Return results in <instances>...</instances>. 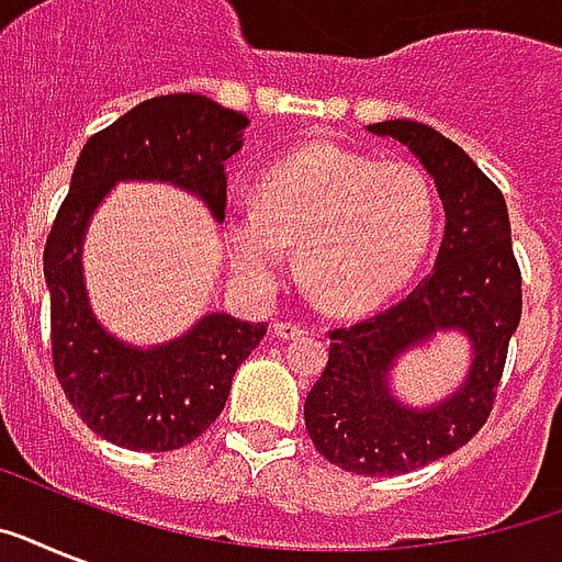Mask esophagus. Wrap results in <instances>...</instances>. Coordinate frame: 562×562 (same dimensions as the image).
Masks as SVG:
<instances>
[{"label":"esophagus","instance_id":"esophagus-1","mask_svg":"<svg viewBox=\"0 0 562 562\" xmlns=\"http://www.w3.org/2000/svg\"><path fill=\"white\" fill-rule=\"evenodd\" d=\"M273 335H277L280 341H294V338H303L306 329L300 324H294V321H277V324H273Z\"/></svg>","mask_w":562,"mask_h":562}]
</instances>
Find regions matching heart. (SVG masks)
<instances>
[{"instance_id": "heart-1", "label": "heart", "mask_w": 562, "mask_h": 562, "mask_svg": "<svg viewBox=\"0 0 562 562\" xmlns=\"http://www.w3.org/2000/svg\"><path fill=\"white\" fill-rule=\"evenodd\" d=\"M435 194L411 162L315 143L265 169L256 203L224 218L229 259L271 291L294 245L297 271L326 308L352 315L391 297L435 236Z\"/></svg>"}]
</instances>
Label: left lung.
Instances as JSON below:
<instances>
[{
  "label": "left lung",
  "instance_id": "left-lung-1",
  "mask_svg": "<svg viewBox=\"0 0 562 562\" xmlns=\"http://www.w3.org/2000/svg\"><path fill=\"white\" fill-rule=\"evenodd\" d=\"M370 131L408 145L435 178L446 236L435 271L408 297L359 324L329 329V361L306 396V431L317 452L341 470L400 475L461 449L484 428L522 317V271L505 198L452 139L408 119ZM440 328L471 335V379L437 409H402L386 393V368Z\"/></svg>",
  "mask_w": 562,
  "mask_h": 562
}]
</instances>
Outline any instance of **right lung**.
I'll return each instance as SVG.
<instances>
[{
	"label": "right lung",
	"mask_w": 562,
	"mask_h": 562,
	"mask_svg": "<svg viewBox=\"0 0 562 562\" xmlns=\"http://www.w3.org/2000/svg\"><path fill=\"white\" fill-rule=\"evenodd\" d=\"M247 119L215 101L157 95L92 134L75 162L43 250L52 321V368L75 414L104 440L134 452H171L218 419L236 368L268 326L210 315L157 350H131L92 317L81 282V236L116 180H171L227 210V160Z\"/></svg>",
	"instance_id": "right-lung-1"
}]
</instances>
